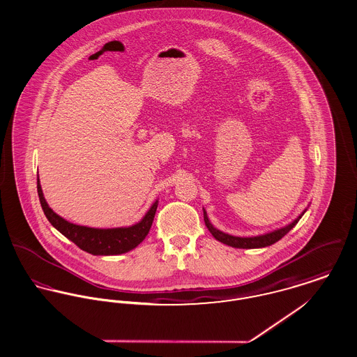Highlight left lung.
<instances>
[{"label":"left lung","instance_id":"obj_1","mask_svg":"<svg viewBox=\"0 0 357 357\" xmlns=\"http://www.w3.org/2000/svg\"><path fill=\"white\" fill-rule=\"evenodd\" d=\"M203 213H204V222H206V226L207 229L210 230V233L214 236L215 239H218L219 242L225 243V245H229V246H233V248H239V249H256V248H265V246H269V245H273L275 242H278L279 239L284 237L285 234L299 222V219L303 216V214L306 213V210L299 215L294 222H291L289 225H287L282 229H278V230H273L271 233H266V234H262V236H256V237H234V236H230V234H226L218 229H215L214 226L211 225V222L208 220V216L206 210L203 208Z\"/></svg>","mask_w":357,"mask_h":357}]
</instances>
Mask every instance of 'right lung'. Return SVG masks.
<instances>
[{
    "label": "right lung",
    "instance_id": "obj_1",
    "mask_svg": "<svg viewBox=\"0 0 357 357\" xmlns=\"http://www.w3.org/2000/svg\"><path fill=\"white\" fill-rule=\"evenodd\" d=\"M38 195L48 222L66 238H69L79 249L93 256H116L123 255L137 248L150 231L154 215L158 207V200L153 203L150 210L143 216L142 220L128 227L116 229H95L79 226L68 222L62 216L55 214L43 196L38 176Z\"/></svg>",
    "mask_w": 357,
    "mask_h": 357
}]
</instances>
